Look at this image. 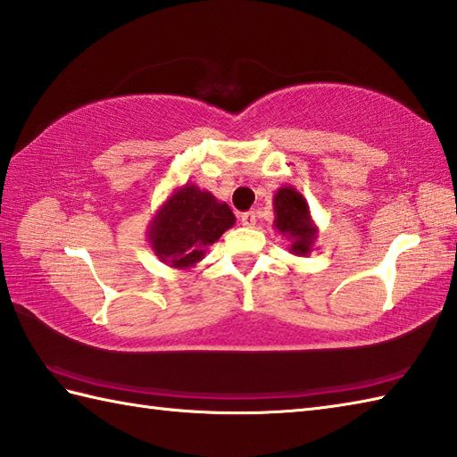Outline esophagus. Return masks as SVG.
Here are the masks:
<instances>
[{
    "label": "esophagus",
    "instance_id": "34e87169",
    "mask_svg": "<svg viewBox=\"0 0 457 457\" xmlns=\"http://www.w3.org/2000/svg\"><path fill=\"white\" fill-rule=\"evenodd\" d=\"M240 222H242V225H245V227H254L256 225V212L254 211H248V212H242V215H240Z\"/></svg>",
    "mask_w": 457,
    "mask_h": 457
}]
</instances>
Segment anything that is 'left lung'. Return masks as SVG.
Returning <instances> with one entry per match:
<instances>
[{
	"mask_svg": "<svg viewBox=\"0 0 457 457\" xmlns=\"http://www.w3.org/2000/svg\"><path fill=\"white\" fill-rule=\"evenodd\" d=\"M274 228L290 242V253L295 256L312 254L320 230L303 195L292 185H284L274 195Z\"/></svg>",
	"mask_w": 457,
	"mask_h": 457,
	"instance_id": "obj_1",
	"label": "left lung"
}]
</instances>
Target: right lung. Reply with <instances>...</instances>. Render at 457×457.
I'll list each match as a JSON object with an SVG mask.
<instances>
[{
	"instance_id": "1",
	"label": "right lung",
	"mask_w": 457,
	"mask_h": 457,
	"mask_svg": "<svg viewBox=\"0 0 457 457\" xmlns=\"http://www.w3.org/2000/svg\"><path fill=\"white\" fill-rule=\"evenodd\" d=\"M227 203L215 195L185 183L162 204L147 225V242L163 264L189 270L207 254L222 232L235 225Z\"/></svg>"
}]
</instances>
